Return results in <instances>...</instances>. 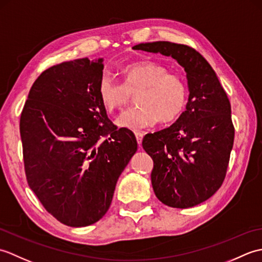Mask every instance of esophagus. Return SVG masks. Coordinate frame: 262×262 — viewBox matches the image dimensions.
I'll return each instance as SVG.
<instances>
[{
    "label": "esophagus",
    "mask_w": 262,
    "mask_h": 262,
    "mask_svg": "<svg viewBox=\"0 0 262 262\" xmlns=\"http://www.w3.org/2000/svg\"><path fill=\"white\" fill-rule=\"evenodd\" d=\"M135 136H136V140H137V143H138V145H142V141H143V134L142 133H140V132H136L135 133Z\"/></svg>",
    "instance_id": "34e87169"
}]
</instances>
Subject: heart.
Masks as SVG:
<instances>
[{
  "instance_id": "b5f03b06",
  "label": "heart",
  "mask_w": 262,
  "mask_h": 262,
  "mask_svg": "<svg viewBox=\"0 0 262 262\" xmlns=\"http://www.w3.org/2000/svg\"><path fill=\"white\" fill-rule=\"evenodd\" d=\"M124 83L104 74L99 81L98 92L103 107L109 113L120 110L129 102L130 94L136 97L138 107L125 111L117 125L140 130L177 119L187 103V85L179 74L170 73L166 66L155 62H138L121 71Z\"/></svg>"
}]
</instances>
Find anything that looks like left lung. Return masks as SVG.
<instances>
[{
	"instance_id": "left-lung-1",
	"label": "left lung",
	"mask_w": 262,
	"mask_h": 262,
	"mask_svg": "<svg viewBox=\"0 0 262 262\" xmlns=\"http://www.w3.org/2000/svg\"><path fill=\"white\" fill-rule=\"evenodd\" d=\"M135 51L171 56L187 73L186 110L173 125L143 138L153 159L155 196L173 208L210 198L225 179L234 143L231 103L214 70L193 48L170 41L138 43Z\"/></svg>"
}]
</instances>
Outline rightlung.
<instances>
[{
  "label": "right lung",
  "mask_w": 262,
  "mask_h": 262,
  "mask_svg": "<svg viewBox=\"0 0 262 262\" xmlns=\"http://www.w3.org/2000/svg\"><path fill=\"white\" fill-rule=\"evenodd\" d=\"M102 62L80 58L43 71L21 113L28 185L49 214L72 227L102 219L137 151L133 132L117 129L100 100Z\"/></svg>",
  "instance_id": "obj_1"
}]
</instances>
